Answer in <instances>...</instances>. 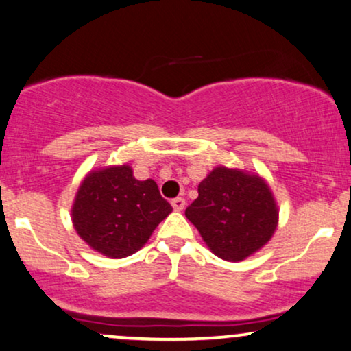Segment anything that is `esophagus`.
<instances>
[{
  "label": "esophagus",
  "mask_w": 351,
  "mask_h": 351,
  "mask_svg": "<svg viewBox=\"0 0 351 351\" xmlns=\"http://www.w3.org/2000/svg\"><path fill=\"white\" fill-rule=\"evenodd\" d=\"M171 206H173V208H175V210H183L184 206H186V201L183 197H175L171 201Z\"/></svg>",
  "instance_id": "1"
}]
</instances>
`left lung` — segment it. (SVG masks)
<instances>
[{
  "label": "left lung",
  "instance_id": "obj_1",
  "mask_svg": "<svg viewBox=\"0 0 351 351\" xmlns=\"http://www.w3.org/2000/svg\"><path fill=\"white\" fill-rule=\"evenodd\" d=\"M197 193L184 214L221 259L243 261L277 228V206L261 176L219 167L201 181Z\"/></svg>",
  "mask_w": 351,
  "mask_h": 351
}]
</instances>
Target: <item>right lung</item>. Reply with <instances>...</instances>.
I'll return each instance as SVG.
<instances>
[{
    "mask_svg": "<svg viewBox=\"0 0 351 351\" xmlns=\"http://www.w3.org/2000/svg\"><path fill=\"white\" fill-rule=\"evenodd\" d=\"M171 210L154 180H136L128 165L110 167L82 181L73 223L88 246L119 259L139 251Z\"/></svg>",
    "mask_w": 351,
    "mask_h": 351,
    "instance_id": "right-lung-1",
    "label": "right lung"
}]
</instances>
